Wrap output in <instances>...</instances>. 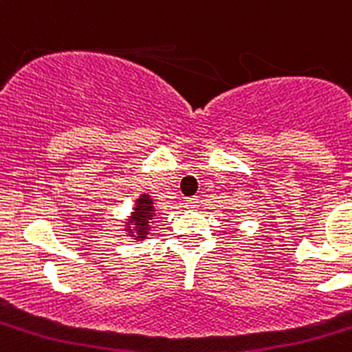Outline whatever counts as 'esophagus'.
I'll return each mask as SVG.
<instances>
[{"label": "esophagus", "mask_w": 352, "mask_h": 352, "mask_svg": "<svg viewBox=\"0 0 352 352\" xmlns=\"http://www.w3.org/2000/svg\"><path fill=\"white\" fill-rule=\"evenodd\" d=\"M197 203H199V199H197V197H189V199L186 201V204L189 208H194V206H197Z\"/></svg>", "instance_id": "obj_1"}]
</instances>
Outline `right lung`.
<instances>
[{
  "label": "right lung",
  "mask_w": 352,
  "mask_h": 352,
  "mask_svg": "<svg viewBox=\"0 0 352 352\" xmlns=\"http://www.w3.org/2000/svg\"><path fill=\"white\" fill-rule=\"evenodd\" d=\"M156 214L155 203L149 194H141L135 199L134 210H132L131 217L125 221V232L129 237L135 239V241H144L149 237V230H151L153 218Z\"/></svg>",
  "instance_id": "right-lung-1"
}]
</instances>
